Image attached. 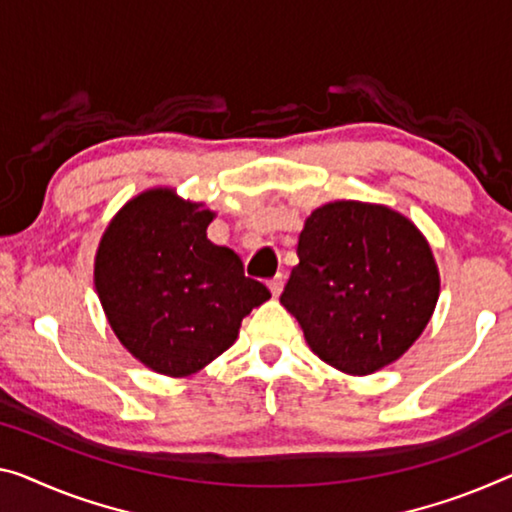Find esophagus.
Masks as SVG:
<instances>
[{"instance_id": "34e87169", "label": "esophagus", "mask_w": 512, "mask_h": 512, "mask_svg": "<svg viewBox=\"0 0 512 512\" xmlns=\"http://www.w3.org/2000/svg\"><path fill=\"white\" fill-rule=\"evenodd\" d=\"M267 286H270L274 297H279L281 290H283V277H281V274H277V277L270 279V283H267Z\"/></svg>"}]
</instances>
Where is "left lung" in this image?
Masks as SVG:
<instances>
[{"instance_id": "1", "label": "left lung", "mask_w": 512, "mask_h": 512, "mask_svg": "<svg viewBox=\"0 0 512 512\" xmlns=\"http://www.w3.org/2000/svg\"><path fill=\"white\" fill-rule=\"evenodd\" d=\"M281 304L309 348L348 375L400 359L426 329L439 297L428 240L400 212L334 201L306 217Z\"/></svg>"}]
</instances>
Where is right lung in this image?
<instances>
[{
    "label": "right lung",
    "instance_id": "obj_1",
    "mask_svg": "<svg viewBox=\"0 0 512 512\" xmlns=\"http://www.w3.org/2000/svg\"><path fill=\"white\" fill-rule=\"evenodd\" d=\"M215 212L155 187L116 212L98 245L93 283L123 348L155 373L187 377L238 338L270 300L240 256L212 245Z\"/></svg>",
    "mask_w": 512,
    "mask_h": 512
}]
</instances>
